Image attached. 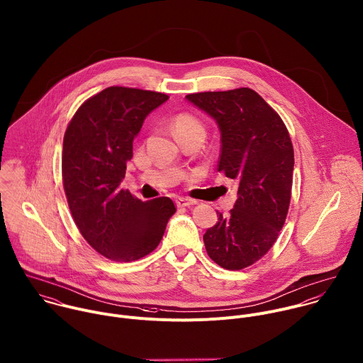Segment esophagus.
I'll list each match as a JSON object with an SVG mask.
<instances>
[{
    "mask_svg": "<svg viewBox=\"0 0 363 363\" xmlns=\"http://www.w3.org/2000/svg\"><path fill=\"white\" fill-rule=\"evenodd\" d=\"M195 203H196V201H194V199H189V198H178V199H177V205H178L179 208L192 206V205H195Z\"/></svg>",
    "mask_w": 363,
    "mask_h": 363,
    "instance_id": "1",
    "label": "esophagus"
}]
</instances>
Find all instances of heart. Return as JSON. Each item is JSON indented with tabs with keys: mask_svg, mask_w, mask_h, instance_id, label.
Segmentation results:
<instances>
[{
	"mask_svg": "<svg viewBox=\"0 0 363 363\" xmlns=\"http://www.w3.org/2000/svg\"><path fill=\"white\" fill-rule=\"evenodd\" d=\"M171 128L181 143L194 137H199L203 140L205 135V127L202 121L189 113L177 114L171 121Z\"/></svg>",
	"mask_w": 363,
	"mask_h": 363,
	"instance_id": "obj_1",
	"label": "heart"
}]
</instances>
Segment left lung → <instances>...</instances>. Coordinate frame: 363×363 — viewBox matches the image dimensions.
<instances>
[{
	"mask_svg": "<svg viewBox=\"0 0 363 363\" xmlns=\"http://www.w3.org/2000/svg\"><path fill=\"white\" fill-rule=\"evenodd\" d=\"M220 130L219 172L238 181L229 216L203 235L208 256L226 270L260 260L286 222L293 188L294 148L289 130L264 99L249 87L186 94Z\"/></svg>",
	"mask_w": 363,
	"mask_h": 363,
	"instance_id": "8db88e82",
	"label": "left lung"
}]
</instances>
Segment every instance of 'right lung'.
I'll use <instances>...</instances> for the list:
<instances>
[{"label": "right lung", "instance_id": "obj_1", "mask_svg": "<svg viewBox=\"0 0 363 363\" xmlns=\"http://www.w3.org/2000/svg\"><path fill=\"white\" fill-rule=\"evenodd\" d=\"M165 93L111 86L87 99L63 137L62 181L72 218L84 240L111 262L150 255L161 242L174 202H143L120 188L133 140Z\"/></svg>", "mask_w": 363, "mask_h": 363}]
</instances>
